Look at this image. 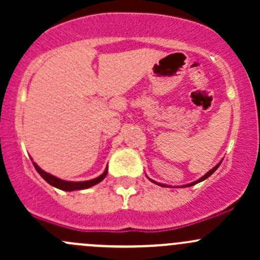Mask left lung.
I'll return each mask as SVG.
<instances>
[{"label":"left lung","mask_w":260,"mask_h":260,"mask_svg":"<svg viewBox=\"0 0 260 260\" xmlns=\"http://www.w3.org/2000/svg\"><path fill=\"white\" fill-rule=\"evenodd\" d=\"M222 162V160L221 161H220V162L219 164H217V165L216 166H214V168L213 169H211L210 170V171H209V172H207V174H205L204 176H203V177H201V178H199V180H197V181H194V182H192V183H188V184H184V186L183 187H190V186H194V184H197V183H199V182H202V181H204V180H207V178L208 177H210V176L211 175H213L214 174V172H215L216 171V170H217V168H219V166H220V164H221ZM149 178V177H148ZM149 180H150V178H149ZM151 182H154V183H156V184H159V186H161V187H168V186H166V184H161V183H157V182H155V181H153V180H150Z\"/></svg>","instance_id":"obj_1"}]
</instances>
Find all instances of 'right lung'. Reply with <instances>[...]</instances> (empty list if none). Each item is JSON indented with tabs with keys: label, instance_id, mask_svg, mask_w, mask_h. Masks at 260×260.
I'll return each instance as SVG.
<instances>
[{
	"label": "right lung",
	"instance_id": "add662e5",
	"mask_svg": "<svg viewBox=\"0 0 260 260\" xmlns=\"http://www.w3.org/2000/svg\"><path fill=\"white\" fill-rule=\"evenodd\" d=\"M32 165H34V168L37 169L39 175H40L41 177H43L44 180L47 182V183L51 184V186H53V187L58 188V189L67 190V192H71V190H80V189H86V188H90L92 186H95V184L99 183V182L103 181L107 175V168H106L105 171H104L103 174L99 176V177L92 178V180L82 181V182L64 181V180H61V178L56 177V176H53L51 174H47V172H45L44 170L39 168V166L35 162H32Z\"/></svg>",
	"mask_w": 260,
	"mask_h": 260
}]
</instances>
